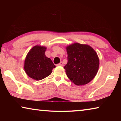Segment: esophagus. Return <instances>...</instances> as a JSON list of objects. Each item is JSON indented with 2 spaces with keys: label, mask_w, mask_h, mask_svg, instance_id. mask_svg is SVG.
<instances>
[{
  "label": "esophagus",
  "mask_w": 121,
  "mask_h": 121,
  "mask_svg": "<svg viewBox=\"0 0 121 121\" xmlns=\"http://www.w3.org/2000/svg\"><path fill=\"white\" fill-rule=\"evenodd\" d=\"M57 65H58V66H63V63L62 62H61L60 63H59V64Z\"/></svg>",
  "instance_id": "esophagus-1"
}]
</instances>
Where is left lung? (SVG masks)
I'll use <instances>...</instances> for the list:
<instances>
[{
    "instance_id": "left-lung-1",
    "label": "left lung",
    "mask_w": 121,
    "mask_h": 121,
    "mask_svg": "<svg viewBox=\"0 0 121 121\" xmlns=\"http://www.w3.org/2000/svg\"><path fill=\"white\" fill-rule=\"evenodd\" d=\"M68 62L64 67L67 77L77 85L86 84L95 76L99 60L95 51L87 45L74 43L66 48Z\"/></svg>"
}]
</instances>
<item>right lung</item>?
<instances>
[{"mask_svg":"<svg viewBox=\"0 0 121 121\" xmlns=\"http://www.w3.org/2000/svg\"><path fill=\"white\" fill-rule=\"evenodd\" d=\"M46 49L43 46H34L26 58L24 70L29 76L35 80L39 81L48 76L56 67L51 59L45 55Z\"/></svg>","mask_w":121,"mask_h":121,"instance_id":"1","label":"right lung"}]
</instances>
